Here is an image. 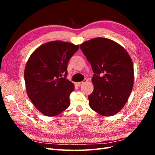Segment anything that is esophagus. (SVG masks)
I'll list each match as a JSON object with an SVG mask.
<instances>
[{"label":"esophagus","instance_id":"1","mask_svg":"<svg viewBox=\"0 0 155 155\" xmlns=\"http://www.w3.org/2000/svg\"><path fill=\"white\" fill-rule=\"evenodd\" d=\"M88 81H87V79H84V80L83 81H81V82H78V83H76V85L77 86H81V85H82V84H83L84 83H87Z\"/></svg>","mask_w":155,"mask_h":155}]
</instances>
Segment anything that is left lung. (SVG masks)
I'll return each instance as SVG.
<instances>
[{
    "label": "left lung",
    "instance_id": "8db88e82",
    "mask_svg": "<svg viewBox=\"0 0 155 155\" xmlns=\"http://www.w3.org/2000/svg\"><path fill=\"white\" fill-rule=\"evenodd\" d=\"M91 63L94 91L88 96L91 109L101 116L118 113L128 101L134 83L132 59L116 42L96 37L80 45Z\"/></svg>",
    "mask_w": 155,
    "mask_h": 155
}]
</instances>
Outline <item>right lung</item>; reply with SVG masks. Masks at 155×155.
Wrapping results in <instances>:
<instances>
[{
    "mask_svg": "<svg viewBox=\"0 0 155 155\" xmlns=\"http://www.w3.org/2000/svg\"><path fill=\"white\" fill-rule=\"evenodd\" d=\"M79 45L61 41L41 45L26 63L25 80L27 94L36 109L55 116L70 105L74 85L67 79L68 63Z\"/></svg>",
    "mask_w": 155,
    "mask_h": 155,
    "instance_id": "1",
    "label": "right lung"
}]
</instances>
